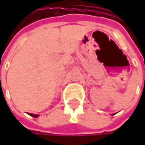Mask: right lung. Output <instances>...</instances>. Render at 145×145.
I'll list each match as a JSON object with an SVG mask.
<instances>
[{
  "instance_id": "right-lung-1",
  "label": "right lung",
  "mask_w": 145,
  "mask_h": 145,
  "mask_svg": "<svg viewBox=\"0 0 145 145\" xmlns=\"http://www.w3.org/2000/svg\"><path fill=\"white\" fill-rule=\"evenodd\" d=\"M29 115L30 116H32V117H33V118H38L39 115H38V114H33V113H29Z\"/></svg>"
}]
</instances>
